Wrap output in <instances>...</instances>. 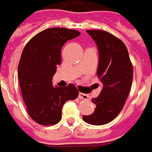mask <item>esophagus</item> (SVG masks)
<instances>
[{"label": "esophagus", "instance_id": "esophagus-1", "mask_svg": "<svg viewBox=\"0 0 152 152\" xmlns=\"http://www.w3.org/2000/svg\"><path fill=\"white\" fill-rule=\"evenodd\" d=\"M79 97H80V99H84V100H88V99H89V96H88L87 94L81 93V92L79 94Z\"/></svg>", "mask_w": 152, "mask_h": 152}]
</instances>
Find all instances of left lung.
Instances as JSON below:
<instances>
[{"instance_id":"8db88e82","label":"left lung","mask_w":152,"mask_h":152,"mask_svg":"<svg viewBox=\"0 0 152 152\" xmlns=\"http://www.w3.org/2000/svg\"><path fill=\"white\" fill-rule=\"evenodd\" d=\"M86 31L97 45L96 74L103 86L98 96L92 99L96 104L94 113L84 115L83 120L91 125L101 126L113 121L124 107L132 86L133 64L124 42L115 36L101 30Z\"/></svg>"}]
</instances>
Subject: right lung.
Here are the masks:
<instances>
[{
	"instance_id": "obj_1",
	"label": "right lung",
	"mask_w": 152,
	"mask_h": 152,
	"mask_svg": "<svg viewBox=\"0 0 152 152\" xmlns=\"http://www.w3.org/2000/svg\"><path fill=\"white\" fill-rule=\"evenodd\" d=\"M80 35V31L66 28L46 29L35 35L23 50L18 78L27 112L38 124L58 123L65 102L79 96V91L72 84L54 87L52 78L61 61L62 46Z\"/></svg>"
}]
</instances>
